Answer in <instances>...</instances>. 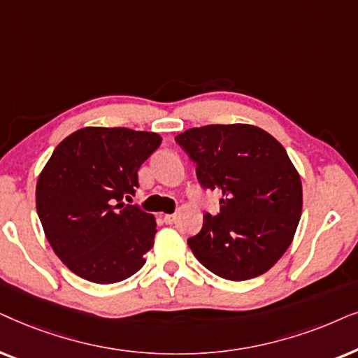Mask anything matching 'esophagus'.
<instances>
[{
  "label": "esophagus",
  "mask_w": 358,
  "mask_h": 358,
  "mask_svg": "<svg viewBox=\"0 0 358 358\" xmlns=\"http://www.w3.org/2000/svg\"><path fill=\"white\" fill-rule=\"evenodd\" d=\"M176 221V214H165L164 222L165 224H173Z\"/></svg>",
  "instance_id": "1"
}]
</instances>
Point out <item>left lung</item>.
<instances>
[{
	"instance_id": "obj_1",
	"label": "left lung",
	"mask_w": 358,
	"mask_h": 358,
	"mask_svg": "<svg viewBox=\"0 0 358 358\" xmlns=\"http://www.w3.org/2000/svg\"><path fill=\"white\" fill-rule=\"evenodd\" d=\"M204 188L219 189V214L189 237L214 275L244 282L268 271L292 244L303 209L298 170L285 147L252 124H209L175 137Z\"/></svg>"
}]
</instances>
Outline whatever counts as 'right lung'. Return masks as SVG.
I'll use <instances>...</instances> for the list:
<instances>
[{
  "label": "right lung",
  "instance_id": "1",
  "mask_svg": "<svg viewBox=\"0 0 358 358\" xmlns=\"http://www.w3.org/2000/svg\"><path fill=\"white\" fill-rule=\"evenodd\" d=\"M160 142L155 132L90 126L55 147L37 178L36 206L47 241L75 275L109 285L144 266L155 217L122 198L136 193L137 171Z\"/></svg>",
  "mask_w": 358,
  "mask_h": 358
}]
</instances>
